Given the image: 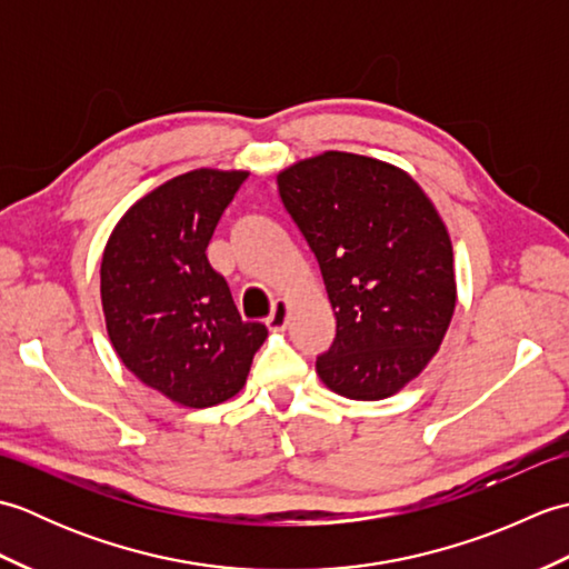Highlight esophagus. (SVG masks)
I'll return each instance as SVG.
<instances>
[{
  "label": "esophagus",
  "instance_id": "esophagus-1",
  "mask_svg": "<svg viewBox=\"0 0 569 569\" xmlns=\"http://www.w3.org/2000/svg\"><path fill=\"white\" fill-rule=\"evenodd\" d=\"M288 316H291V306H288V300L278 298L271 308V316L266 318V328L273 332H283L288 325Z\"/></svg>",
  "mask_w": 569,
  "mask_h": 569
}]
</instances>
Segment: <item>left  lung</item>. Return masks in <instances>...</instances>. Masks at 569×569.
<instances>
[{"label": "left lung", "instance_id": "1", "mask_svg": "<svg viewBox=\"0 0 569 569\" xmlns=\"http://www.w3.org/2000/svg\"><path fill=\"white\" fill-rule=\"evenodd\" d=\"M288 214L316 251L337 320L316 369L330 391L381 401L438 352L457 283L450 232L398 166L325 151L276 176Z\"/></svg>", "mask_w": 569, "mask_h": 569}]
</instances>
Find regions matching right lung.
I'll return each mask as SVG.
<instances>
[{
    "instance_id": "obj_1",
    "label": "right lung",
    "mask_w": 569,
    "mask_h": 569,
    "mask_svg": "<svg viewBox=\"0 0 569 569\" xmlns=\"http://www.w3.org/2000/svg\"><path fill=\"white\" fill-rule=\"evenodd\" d=\"M247 178L196 168L166 180L122 214L102 253V312L117 357L186 408L237 396L269 335L266 325L241 320L204 253Z\"/></svg>"
}]
</instances>
